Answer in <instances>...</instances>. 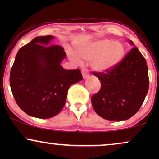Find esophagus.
Returning <instances> with one entry per match:
<instances>
[{
    "label": "esophagus",
    "mask_w": 159,
    "mask_h": 159,
    "mask_svg": "<svg viewBox=\"0 0 159 159\" xmlns=\"http://www.w3.org/2000/svg\"><path fill=\"white\" fill-rule=\"evenodd\" d=\"M82 77H83L84 79H86V78L89 77V76H90L89 71L87 69H82Z\"/></svg>",
    "instance_id": "1"
}]
</instances>
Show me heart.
Here are the masks:
<instances>
[{
	"mask_svg": "<svg viewBox=\"0 0 159 159\" xmlns=\"http://www.w3.org/2000/svg\"><path fill=\"white\" fill-rule=\"evenodd\" d=\"M80 58L91 60V67L98 71H107L114 69L121 61L125 54V47L119 41L101 39L76 48ZM71 59L77 63L80 60L72 51H69Z\"/></svg>",
	"mask_w": 159,
	"mask_h": 159,
	"instance_id": "b5f03b06",
	"label": "heart"
}]
</instances>
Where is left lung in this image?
Here are the masks:
<instances>
[{
  "mask_svg": "<svg viewBox=\"0 0 159 159\" xmlns=\"http://www.w3.org/2000/svg\"><path fill=\"white\" fill-rule=\"evenodd\" d=\"M93 75L101 83L99 92L91 98L93 107L100 116L119 121L138 111L148 91L149 78L146 61L138 48L134 47L114 69Z\"/></svg>",
  "mask_w": 159,
  "mask_h": 159,
  "instance_id": "left-lung-1",
  "label": "left lung"
}]
</instances>
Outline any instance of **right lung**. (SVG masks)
<instances>
[{
	"label": "right lung",
	"mask_w": 159,
	"mask_h": 159,
	"mask_svg": "<svg viewBox=\"0 0 159 159\" xmlns=\"http://www.w3.org/2000/svg\"><path fill=\"white\" fill-rule=\"evenodd\" d=\"M53 36L36 37L19 50L10 73V86L17 105L31 116L48 119L65 105L71 84L81 81V71L65 69L60 45H49Z\"/></svg>",
	"instance_id": "1"
}]
</instances>
